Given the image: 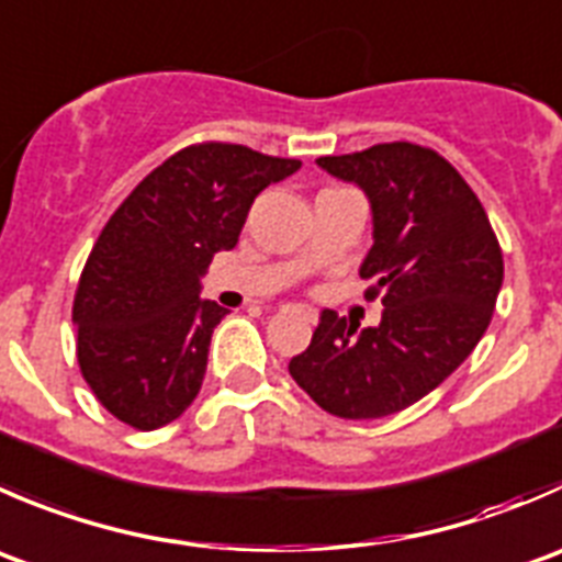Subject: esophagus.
<instances>
[{
	"label": "esophagus",
	"mask_w": 562,
	"mask_h": 562,
	"mask_svg": "<svg viewBox=\"0 0 562 562\" xmlns=\"http://www.w3.org/2000/svg\"><path fill=\"white\" fill-rule=\"evenodd\" d=\"M282 307H291V304H282ZM304 313H307V318H315L313 310H304Z\"/></svg>",
	"instance_id": "1"
}]
</instances>
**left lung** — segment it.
Returning a JSON list of instances; mask_svg holds the SVG:
<instances>
[{"label":"left lung","mask_w":562,"mask_h":562,"mask_svg":"<svg viewBox=\"0 0 562 562\" xmlns=\"http://www.w3.org/2000/svg\"><path fill=\"white\" fill-rule=\"evenodd\" d=\"M318 165L368 194L373 247L359 277L384 313L357 331V321L324 310L288 370L335 417H386L437 390L481 342L503 288V249L477 194L437 150L384 143Z\"/></svg>","instance_id":"1"}]
</instances>
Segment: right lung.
Here are the masks:
<instances>
[{"label": "right lung", "mask_w": 562, "mask_h": 562, "mask_svg": "<svg viewBox=\"0 0 562 562\" xmlns=\"http://www.w3.org/2000/svg\"><path fill=\"white\" fill-rule=\"evenodd\" d=\"M299 167L247 145H189L109 216L81 269L74 324L81 375L112 417L154 431L192 406L227 315L200 299V277L236 247L255 198Z\"/></svg>", "instance_id": "1"}]
</instances>
